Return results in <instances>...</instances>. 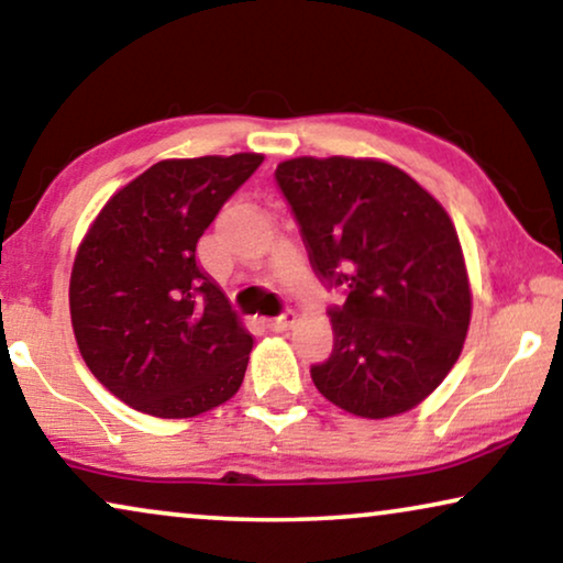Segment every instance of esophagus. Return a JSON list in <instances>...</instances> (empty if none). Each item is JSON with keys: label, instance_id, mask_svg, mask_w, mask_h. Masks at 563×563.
<instances>
[{"label": "esophagus", "instance_id": "obj_1", "mask_svg": "<svg viewBox=\"0 0 563 563\" xmlns=\"http://www.w3.org/2000/svg\"><path fill=\"white\" fill-rule=\"evenodd\" d=\"M295 322H297V314L291 312V310H287L284 314H279V318L268 320V328L276 330V333H284V330H289L291 325H295Z\"/></svg>", "mask_w": 563, "mask_h": 563}]
</instances>
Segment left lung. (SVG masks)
<instances>
[{"mask_svg":"<svg viewBox=\"0 0 563 563\" xmlns=\"http://www.w3.org/2000/svg\"><path fill=\"white\" fill-rule=\"evenodd\" d=\"M310 261L349 289L330 310L333 353L312 366L328 402L368 420L418 407L464 349L472 284L445 207L382 158L299 156L276 166Z\"/></svg>","mask_w":563,"mask_h":563,"instance_id":"obj_1","label":"left lung"}]
</instances>
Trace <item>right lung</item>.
<instances>
[{"instance_id":"1","label":"right lung","mask_w":563,"mask_h":563,"mask_svg":"<svg viewBox=\"0 0 563 563\" xmlns=\"http://www.w3.org/2000/svg\"><path fill=\"white\" fill-rule=\"evenodd\" d=\"M261 161H158L114 191L84 233L68 284L76 345L133 410L195 418L241 389L253 335L199 266L197 243Z\"/></svg>"}]
</instances>
